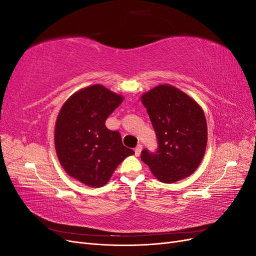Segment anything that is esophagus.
<instances>
[{"label": "esophagus", "instance_id": "34e87169", "mask_svg": "<svg viewBox=\"0 0 256 256\" xmlns=\"http://www.w3.org/2000/svg\"><path fill=\"white\" fill-rule=\"evenodd\" d=\"M141 150H142V145H141V144H138V145H136V147L134 148V154H136V157L140 156Z\"/></svg>", "mask_w": 256, "mask_h": 256}]
</instances>
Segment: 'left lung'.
Masks as SVG:
<instances>
[{
  "mask_svg": "<svg viewBox=\"0 0 256 256\" xmlns=\"http://www.w3.org/2000/svg\"><path fill=\"white\" fill-rule=\"evenodd\" d=\"M156 131L158 150H144L141 159L161 182L189 177L202 162L207 122L200 106L182 90L160 84L141 96Z\"/></svg>",
  "mask_w": 256,
  "mask_h": 256,
  "instance_id": "8db88e82",
  "label": "left lung"
}]
</instances>
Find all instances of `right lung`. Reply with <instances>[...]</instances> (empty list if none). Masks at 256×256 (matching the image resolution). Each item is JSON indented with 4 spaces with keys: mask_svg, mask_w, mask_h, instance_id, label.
<instances>
[{
    "mask_svg": "<svg viewBox=\"0 0 256 256\" xmlns=\"http://www.w3.org/2000/svg\"><path fill=\"white\" fill-rule=\"evenodd\" d=\"M122 100L104 85H90L69 97L58 115L54 144L60 164L88 187H102L120 162L134 154L122 145L118 131L106 127Z\"/></svg>",
    "mask_w": 256,
    "mask_h": 256,
    "instance_id": "obj_1",
    "label": "right lung"
}]
</instances>
